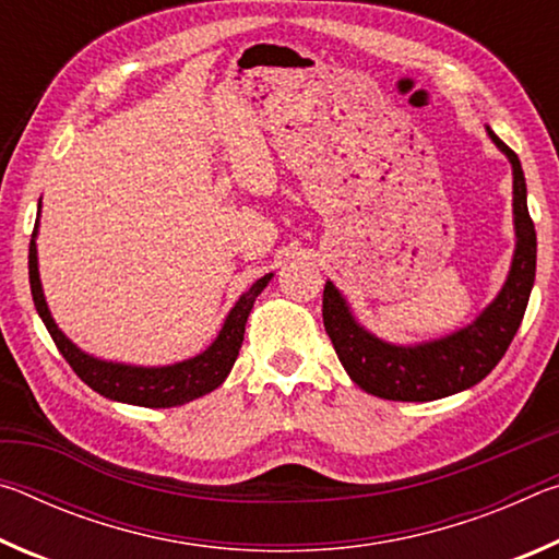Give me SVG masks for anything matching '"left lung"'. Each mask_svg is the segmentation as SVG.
Listing matches in <instances>:
<instances>
[{
    "instance_id": "1",
    "label": "left lung",
    "mask_w": 559,
    "mask_h": 559,
    "mask_svg": "<svg viewBox=\"0 0 559 559\" xmlns=\"http://www.w3.org/2000/svg\"><path fill=\"white\" fill-rule=\"evenodd\" d=\"M486 132L513 167L515 251L503 288L468 325L424 343H390L359 323L335 283L325 281V333L333 340L349 380L367 394L392 402H431L459 394L488 377L513 343L535 283L537 236L527 214V187L520 159L488 126Z\"/></svg>"
}]
</instances>
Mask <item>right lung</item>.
I'll list each match as a JSON object with an SVG mask.
<instances>
[{
    "label": "right lung",
    "mask_w": 559,
    "mask_h": 559,
    "mask_svg": "<svg viewBox=\"0 0 559 559\" xmlns=\"http://www.w3.org/2000/svg\"><path fill=\"white\" fill-rule=\"evenodd\" d=\"M39 216H41V200H39ZM36 234H39V219H36L32 243H29V283L36 313L44 320L46 330L53 337L59 353L66 357V362L73 367V372L86 382L93 392L108 396L112 402L135 404V406H150V409H167V406H182L192 400L214 392L226 377H229L231 367L239 357V349L243 343L246 320L253 308V302L261 296V290L269 286L273 273L261 276L251 288L241 293L239 300L234 302L229 316L224 318V325L219 335L212 340V345L202 349L200 355L187 357L182 362L175 365H159V367H143V365H128V362H112V359H100L96 355H88L69 337L63 330L56 325V320L46 302L41 276H39V251H36Z\"/></svg>",
    "instance_id": "obj_1"
}]
</instances>
